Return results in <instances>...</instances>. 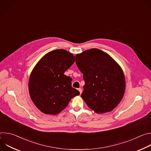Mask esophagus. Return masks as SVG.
I'll return each instance as SVG.
<instances>
[{
  "label": "esophagus",
  "mask_w": 151,
  "mask_h": 151,
  "mask_svg": "<svg viewBox=\"0 0 151 151\" xmlns=\"http://www.w3.org/2000/svg\"><path fill=\"white\" fill-rule=\"evenodd\" d=\"M78 90H79V91L80 94H81V93H82V88H78Z\"/></svg>",
  "instance_id": "obj_1"
}]
</instances>
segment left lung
<instances>
[{
	"label": "left lung",
	"mask_w": 151,
	"mask_h": 151,
	"mask_svg": "<svg viewBox=\"0 0 151 151\" xmlns=\"http://www.w3.org/2000/svg\"><path fill=\"white\" fill-rule=\"evenodd\" d=\"M85 85L81 97L97 114L114 109L123 98L125 79L118 63L108 54L92 48L76 55Z\"/></svg>",
	"instance_id": "8db88e82"
}]
</instances>
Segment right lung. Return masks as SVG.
I'll list each match as a JSON object with an SVG mask.
<instances>
[{
	"instance_id": "1",
	"label": "right lung",
	"mask_w": 151,
	"mask_h": 151,
	"mask_svg": "<svg viewBox=\"0 0 151 151\" xmlns=\"http://www.w3.org/2000/svg\"><path fill=\"white\" fill-rule=\"evenodd\" d=\"M75 56L65 50H55L43 56L33 69L29 81L30 98L42 113L57 115L79 95L72 87V78L64 74L74 63Z\"/></svg>"
}]
</instances>
